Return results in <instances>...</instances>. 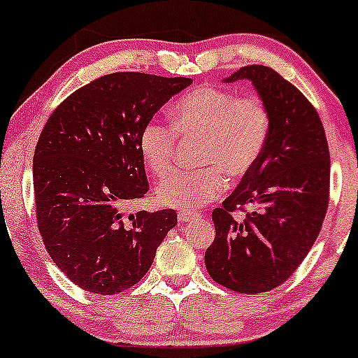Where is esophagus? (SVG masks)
I'll return each mask as SVG.
<instances>
[{"instance_id":"1","label":"esophagus","mask_w":358,"mask_h":358,"mask_svg":"<svg viewBox=\"0 0 358 358\" xmlns=\"http://www.w3.org/2000/svg\"><path fill=\"white\" fill-rule=\"evenodd\" d=\"M178 217H179L180 222H189V220L197 217V214L196 213H189V210H179Z\"/></svg>"}]
</instances>
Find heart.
Here are the masks:
<instances>
[{"label": "heart", "instance_id": "b5f03b06", "mask_svg": "<svg viewBox=\"0 0 358 358\" xmlns=\"http://www.w3.org/2000/svg\"><path fill=\"white\" fill-rule=\"evenodd\" d=\"M172 129L180 136H202L199 171H176L157 186L159 204L197 209L224 192L227 176L241 179L257 164L271 132L267 106L254 96L239 98L217 86H199L171 108ZM176 136L169 126L149 121L139 134V152L156 176L169 171Z\"/></svg>", "mask_w": 358, "mask_h": 358}]
</instances>
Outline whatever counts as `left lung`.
Here are the masks:
<instances>
[{"label": "left lung", "mask_w": 358, "mask_h": 358, "mask_svg": "<svg viewBox=\"0 0 358 358\" xmlns=\"http://www.w3.org/2000/svg\"><path fill=\"white\" fill-rule=\"evenodd\" d=\"M247 79L271 114V132L257 164L213 213L215 239L206 267L217 284L241 294L275 289L302 264L329 206L330 154L314 106L267 66H245L224 83ZM258 209L243 221L241 205Z\"/></svg>", "instance_id": "8db88e82"}]
</instances>
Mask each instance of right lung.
<instances>
[{"label":"right lung","mask_w":358,"mask_h":358,"mask_svg":"<svg viewBox=\"0 0 358 358\" xmlns=\"http://www.w3.org/2000/svg\"><path fill=\"white\" fill-rule=\"evenodd\" d=\"M189 78L113 73L55 109L33 157L38 227L61 272L92 294L122 292L143 279L178 224L174 209L124 207L149 191L139 134Z\"/></svg>","instance_id":"obj_1"}]
</instances>
